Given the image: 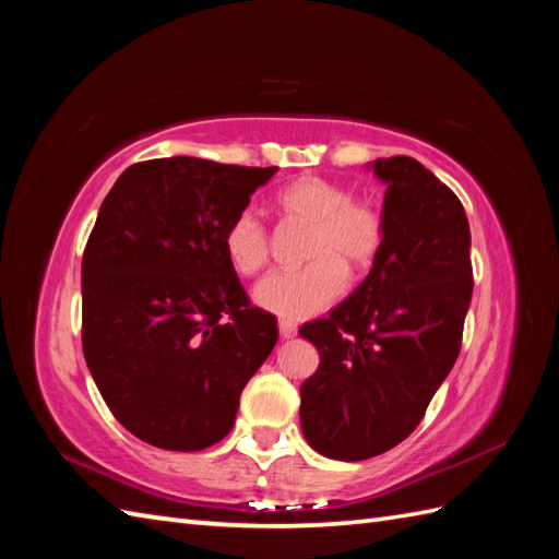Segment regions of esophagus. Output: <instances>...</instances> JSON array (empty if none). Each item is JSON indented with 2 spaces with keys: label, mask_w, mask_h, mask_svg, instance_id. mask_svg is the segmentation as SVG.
<instances>
[{
  "label": "esophagus",
  "mask_w": 559,
  "mask_h": 559,
  "mask_svg": "<svg viewBox=\"0 0 559 559\" xmlns=\"http://www.w3.org/2000/svg\"><path fill=\"white\" fill-rule=\"evenodd\" d=\"M278 334L283 341H288L293 336H298V326H295L293 322H286V319H281L278 322Z\"/></svg>",
  "instance_id": "34e87169"
}]
</instances>
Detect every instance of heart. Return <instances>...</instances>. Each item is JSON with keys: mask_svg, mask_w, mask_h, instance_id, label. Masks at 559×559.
<instances>
[{"mask_svg": "<svg viewBox=\"0 0 559 559\" xmlns=\"http://www.w3.org/2000/svg\"><path fill=\"white\" fill-rule=\"evenodd\" d=\"M276 211L283 221L307 225L298 271L261 281L254 302L281 319H307L326 310L346 288V269L362 273L384 245V221L367 201H355L341 182L319 175L295 177L278 189ZM223 252L240 276H257L269 266V233L252 213H237L223 233Z\"/></svg>", "mask_w": 559, "mask_h": 559, "instance_id": "b5f03b06", "label": "heart"}]
</instances>
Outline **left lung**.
I'll list each match as a JSON object with an SVG mask.
<instances>
[{
  "mask_svg": "<svg viewBox=\"0 0 559 559\" xmlns=\"http://www.w3.org/2000/svg\"><path fill=\"white\" fill-rule=\"evenodd\" d=\"M384 192V245L367 278L300 336L319 370L300 386L302 435L336 461L403 442L461 350L473 269L459 197L408 156L370 163Z\"/></svg>",
  "mask_w": 559,
  "mask_h": 559,
  "instance_id": "1",
  "label": "left lung"
}]
</instances>
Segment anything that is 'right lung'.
I'll use <instances>...</instances> for the list:
<instances>
[{"label": "right lung", "mask_w": 559, "mask_h": 559, "mask_svg": "<svg viewBox=\"0 0 559 559\" xmlns=\"http://www.w3.org/2000/svg\"><path fill=\"white\" fill-rule=\"evenodd\" d=\"M276 170L156 158L103 201L81 261L83 358L115 418L153 447L216 444L276 346V317L249 305L223 252Z\"/></svg>", "instance_id": "1"}]
</instances>
